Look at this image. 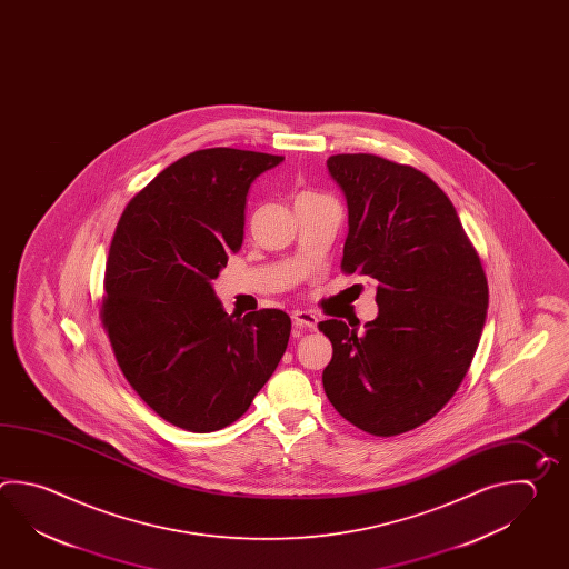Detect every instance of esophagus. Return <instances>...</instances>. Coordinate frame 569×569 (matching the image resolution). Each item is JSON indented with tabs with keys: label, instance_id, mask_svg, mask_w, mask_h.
<instances>
[{
	"label": "esophagus",
	"instance_id": "34e87169",
	"mask_svg": "<svg viewBox=\"0 0 569 569\" xmlns=\"http://www.w3.org/2000/svg\"><path fill=\"white\" fill-rule=\"evenodd\" d=\"M291 320H293L296 328H306V330H316L318 328V318L312 312L296 310V312L291 313Z\"/></svg>",
	"mask_w": 569,
	"mask_h": 569
}]
</instances>
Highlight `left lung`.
Listing matches in <instances>:
<instances>
[{
  "instance_id": "8db88e82",
  "label": "left lung",
  "mask_w": 569,
  "mask_h": 569,
  "mask_svg": "<svg viewBox=\"0 0 569 569\" xmlns=\"http://www.w3.org/2000/svg\"><path fill=\"white\" fill-rule=\"evenodd\" d=\"M342 190V269L377 279V318L365 332L325 320L332 360L325 391L342 418L372 436L418 428L462 383L485 328L488 286L458 212L411 166L371 153L326 160Z\"/></svg>"
}]
</instances>
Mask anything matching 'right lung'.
<instances>
[{
    "mask_svg": "<svg viewBox=\"0 0 569 569\" xmlns=\"http://www.w3.org/2000/svg\"><path fill=\"white\" fill-rule=\"evenodd\" d=\"M281 162L232 148L188 153L117 224L101 320L129 385L178 428L204 433L237 421L288 348V313H227L212 288L243 244L249 188Z\"/></svg>",
    "mask_w": 569,
    "mask_h": 569,
    "instance_id": "right-lung-1",
    "label": "right lung"
}]
</instances>
